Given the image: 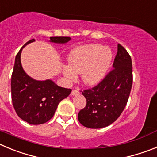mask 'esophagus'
<instances>
[{
  "label": "esophagus",
  "instance_id": "1",
  "mask_svg": "<svg viewBox=\"0 0 157 157\" xmlns=\"http://www.w3.org/2000/svg\"><path fill=\"white\" fill-rule=\"evenodd\" d=\"M79 94V91L78 90H73L71 91V95L72 96H75V95H77V94Z\"/></svg>",
  "mask_w": 157,
  "mask_h": 157
}]
</instances>
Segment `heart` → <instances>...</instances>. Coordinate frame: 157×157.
Returning a JSON list of instances; mask_svg holds the SVG:
<instances>
[{"mask_svg": "<svg viewBox=\"0 0 157 157\" xmlns=\"http://www.w3.org/2000/svg\"><path fill=\"white\" fill-rule=\"evenodd\" d=\"M112 60V51L101 45L89 44L73 48L67 56L69 66L62 67V73L68 81H75L82 74L86 85L94 86L105 78Z\"/></svg>", "mask_w": 157, "mask_h": 157, "instance_id": "1", "label": "heart"}]
</instances>
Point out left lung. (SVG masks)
I'll list each match as a JSON object with an SVG mask.
<instances>
[{
  "instance_id": "left-lung-1",
  "label": "left lung",
  "mask_w": 157,
  "mask_h": 157,
  "mask_svg": "<svg viewBox=\"0 0 157 157\" xmlns=\"http://www.w3.org/2000/svg\"><path fill=\"white\" fill-rule=\"evenodd\" d=\"M112 67L113 69L98 85L82 93L86 99V105L78 112V119L84 127H108L125 109L132 87V61L120 44Z\"/></svg>"
}]
</instances>
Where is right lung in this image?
I'll list each match as a JSON object with an SVG mask.
<instances>
[{
	"label": "right lung",
	"mask_w": 157,
	"mask_h": 157,
	"mask_svg": "<svg viewBox=\"0 0 157 157\" xmlns=\"http://www.w3.org/2000/svg\"><path fill=\"white\" fill-rule=\"evenodd\" d=\"M70 40L69 37H51L49 41L65 44ZM34 41V39L27 41L16 55L11 90L12 105L19 117L32 125H38L50 120L59 102L68 97L71 90L59 86L51 79H34L24 71L20 59L22 50Z\"/></svg>",
	"instance_id": "right-lung-1"
}]
</instances>
